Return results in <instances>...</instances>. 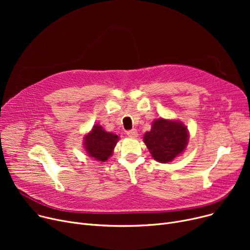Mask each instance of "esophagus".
<instances>
[{
  "instance_id": "1",
  "label": "esophagus",
  "mask_w": 250,
  "mask_h": 250,
  "mask_svg": "<svg viewBox=\"0 0 250 250\" xmlns=\"http://www.w3.org/2000/svg\"><path fill=\"white\" fill-rule=\"evenodd\" d=\"M126 135H127L128 137H130V138H136V137H138V130H137L136 128L127 130Z\"/></svg>"
}]
</instances>
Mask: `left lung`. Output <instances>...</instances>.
Here are the masks:
<instances>
[{"instance_id": "obj_1", "label": "left lung", "mask_w": 250, "mask_h": 250, "mask_svg": "<svg viewBox=\"0 0 250 250\" xmlns=\"http://www.w3.org/2000/svg\"><path fill=\"white\" fill-rule=\"evenodd\" d=\"M188 139V133L185 125L164 118L156 120L152 124V129L144 136V142L153 158L161 163L172 161L185 151Z\"/></svg>"}]
</instances>
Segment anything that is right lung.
Returning a JSON list of instances; mask_svg holds the SVG:
<instances>
[{
    "instance_id": "obj_1",
    "label": "right lung",
    "mask_w": 250,
    "mask_h": 250,
    "mask_svg": "<svg viewBox=\"0 0 250 250\" xmlns=\"http://www.w3.org/2000/svg\"><path fill=\"white\" fill-rule=\"evenodd\" d=\"M85 149L89 156L99 161H106L112 154V150L118 141L114 134L107 133L100 125H94L93 129L85 136Z\"/></svg>"
}]
</instances>
